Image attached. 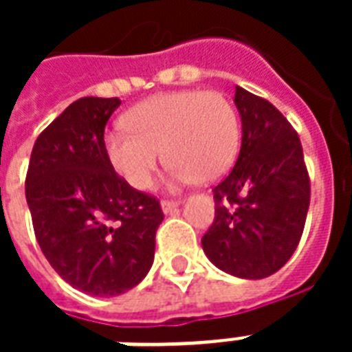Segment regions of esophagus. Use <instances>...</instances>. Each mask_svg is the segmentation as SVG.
I'll list each match as a JSON object with an SVG mask.
<instances>
[{
	"label": "esophagus",
	"instance_id": "1",
	"mask_svg": "<svg viewBox=\"0 0 352 352\" xmlns=\"http://www.w3.org/2000/svg\"><path fill=\"white\" fill-rule=\"evenodd\" d=\"M177 206H179V201H162V203H160V208H162V212H164V214H170V212H173Z\"/></svg>",
	"mask_w": 352,
	"mask_h": 352
}]
</instances>
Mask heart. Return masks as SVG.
Here are the masks:
<instances>
[{
    "label": "heart",
    "mask_w": 352,
    "mask_h": 352,
    "mask_svg": "<svg viewBox=\"0 0 352 352\" xmlns=\"http://www.w3.org/2000/svg\"><path fill=\"white\" fill-rule=\"evenodd\" d=\"M126 129L104 135L113 170L135 190L153 181L160 148L173 184L212 182L234 164L241 142L239 117L232 102L215 91H171L138 102L124 115Z\"/></svg>",
    "instance_id": "b5f03b06"
}]
</instances>
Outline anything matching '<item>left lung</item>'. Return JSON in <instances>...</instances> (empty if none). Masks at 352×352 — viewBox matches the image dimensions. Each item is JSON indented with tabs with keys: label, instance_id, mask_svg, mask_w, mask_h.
Returning a JSON list of instances; mask_svg holds the SVG:
<instances>
[{
	"label": "left lung",
	"instance_id": "1",
	"mask_svg": "<svg viewBox=\"0 0 352 352\" xmlns=\"http://www.w3.org/2000/svg\"><path fill=\"white\" fill-rule=\"evenodd\" d=\"M241 149L214 188L215 219L203 250L223 272L263 279L294 254L311 203V182L298 133L268 100L235 87Z\"/></svg>",
	"mask_w": 352,
	"mask_h": 352
}]
</instances>
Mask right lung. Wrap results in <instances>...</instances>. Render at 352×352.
Masks as SVG:
<instances>
[{"instance_id":"right-lung-1","label":"right lung","mask_w":352,"mask_h":352,"mask_svg":"<svg viewBox=\"0 0 352 352\" xmlns=\"http://www.w3.org/2000/svg\"><path fill=\"white\" fill-rule=\"evenodd\" d=\"M118 98L73 102L41 131L25 181L36 239L58 276L85 294L137 287L155 257L159 201L115 173L104 129Z\"/></svg>"}]
</instances>
